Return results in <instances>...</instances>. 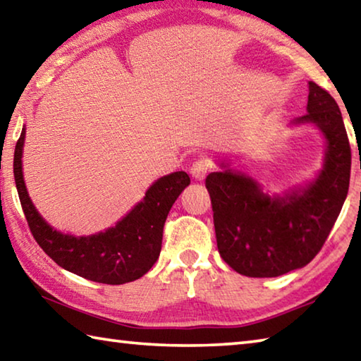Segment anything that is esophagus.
<instances>
[{"mask_svg": "<svg viewBox=\"0 0 361 361\" xmlns=\"http://www.w3.org/2000/svg\"><path fill=\"white\" fill-rule=\"evenodd\" d=\"M209 172H210V164L204 157L197 159V161H195L192 166H191L192 178L197 180V181L205 180V176H207V173H209Z\"/></svg>", "mask_w": 361, "mask_h": 361, "instance_id": "34e87169", "label": "esophagus"}]
</instances>
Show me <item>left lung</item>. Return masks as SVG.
Returning a JSON list of instances; mask_svg holds the SVG:
<instances>
[{"instance_id":"obj_1","label":"left lung","mask_w":361,"mask_h":361,"mask_svg":"<svg viewBox=\"0 0 361 361\" xmlns=\"http://www.w3.org/2000/svg\"><path fill=\"white\" fill-rule=\"evenodd\" d=\"M314 126L325 140L322 169L312 180L282 194L219 161L205 186L212 197L218 252L247 277H279L315 258L345 202L350 145L336 100L309 81L307 114L290 127Z\"/></svg>"}]
</instances>
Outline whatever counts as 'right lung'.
<instances>
[{"instance_id":"add662e5","label":"right lung","mask_w":361,"mask_h":361,"mask_svg":"<svg viewBox=\"0 0 361 361\" xmlns=\"http://www.w3.org/2000/svg\"><path fill=\"white\" fill-rule=\"evenodd\" d=\"M23 145L25 126L16 145L14 178L30 231L46 255L65 271L92 282L122 285L143 277L161 253L164 223L170 209L191 183L188 173L180 170L161 176L111 228L90 235H73L52 228L32 202L23 180Z\"/></svg>"}]
</instances>
